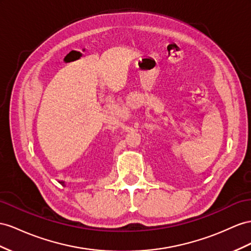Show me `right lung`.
<instances>
[{
	"mask_svg": "<svg viewBox=\"0 0 251 251\" xmlns=\"http://www.w3.org/2000/svg\"><path fill=\"white\" fill-rule=\"evenodd\" d=\"M60 183H62V184H63V183H64V182H62V181H61V182H60Z\"/></svg>",
	"mask_w": 251,
	"mask_h": 251,
	"instance_id": "add662e5",
	"label": "right lung"
}]
</instances>
